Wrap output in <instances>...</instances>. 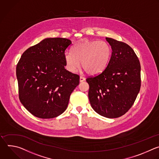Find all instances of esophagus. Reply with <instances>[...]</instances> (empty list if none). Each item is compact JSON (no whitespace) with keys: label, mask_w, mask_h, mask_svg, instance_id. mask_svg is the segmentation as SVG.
<instances>
[{"label":"esophagus","mask_w":159,"mask_h":159,"mask_svg":"<svg viewBox=\"0 0 159 159\" xmlns=\"http://www.w3.org/2000/svg\"><path fill=\"white\" fill-rule=\"evenodd\" d=\"M85 80V78H84V77H83V76H80V82H83V81H84Z\"/></svg>","instance_id":"34e87169"}]
</instances>
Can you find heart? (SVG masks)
Wrapping results in <instances>:
<instances>
[{
    "label": "heart",
    "mask_w": 159,
    "mask_h": 159,
    "mask_svg": "<svg viewBox=\"0 0 159 159\" xmlns=\"http://www.w3.org/2000/svg\"><path fill=\"white\" fill-rule=\"evenodd\" d=\"M111 56V48L105 41H86L76 44L73 52L65 54L66 68L75 73L81 66L89 75L102 73L108 66Z\"/></svg>",
    "instance_id": "1"
}]
</instances>
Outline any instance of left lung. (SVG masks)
<instances>
[{"label": "left lung", "mask_w": 159, "mask_h": 159, "mask_svg": "<svg viewBox=\"0 0 159 159\" xmlns=\"http://www.w3.org/2000/svg\"><path fill=\"white\" fill-rule=\"evenodd\" d=\"M112 49L107 68L86 78L89 100L99 115L114 118L127 112L134 105L141 86L140 64L133 49L125 43L106 38Z\"/></svg>", "instance_id": "obj_1"}]
</instances>
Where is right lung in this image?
<instances>
[{"mask_svg": "<svg viewBox=\"0 0 159 159\" xmlns=\"http://www.w3.org/2000/svg\"><path fill=\"white\" fill-rule=\"evenodd\" d=\"M71 45L66 38H46L25 50L17 63L20 102L38 118L62 114L80 83L79 75L65 68V51Z\"/></svg>", "mask_w": 159, "mask_h": 159, "instance_id": "right-lung-1", "label": "right lung"}]
</instances>
